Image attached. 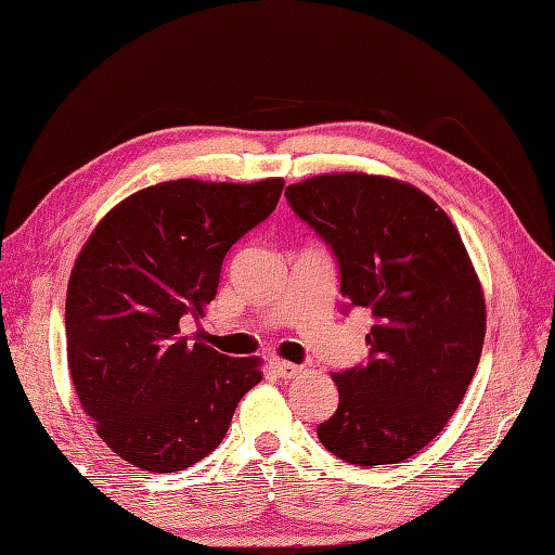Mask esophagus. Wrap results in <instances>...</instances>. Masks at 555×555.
I'll use <instances>...</instances> for the list:
<instances>
[{"mask_svg":"<svg viewBox=\"0 0 555 555\" xmlns=\"http://www.w3.org/2000/svg\"><path fill=\"white\" fill-rule=\"evenodd\" d=\"M274 371L279 377L284 379H291L302 373V365H296V363H286V361H274Z\"/></svg>","mask_w":555,"mask_h":555,"instance_id":"1","label":"esophagus"}]
</instances>
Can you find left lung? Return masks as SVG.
<instances>
[{"instance_id": "obj_1", "label": "left lung", "mask_w": 555, "mask_h": 555, "mask_svg": "<svg viewBox=\"0 0 555 555\" xmlns=\"http://www.w3.org/2000/svg\"><path fill=\"white\" fill-rule=\"evenodd\" d=\"M339 267L344 310L367 308V363L334 373L339 406L318 426L356 466L409 460L448 426L479 365L486 302L457 228L414 184L334 172L286 188Z\"/></svg>"}]
</instances>
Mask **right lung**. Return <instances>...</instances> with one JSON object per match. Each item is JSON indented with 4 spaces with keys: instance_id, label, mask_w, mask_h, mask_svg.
I'll use <instances>...</instances> for the list:
<instances>
[{
    "instance_id": "obj_1",
    "label": "right lung",
    "mask_w": 555,
    "mask_h": 555,
    "mask_svg": "<svg viewBox=\"0 0 555 555\" xmlns=\"http://www.w3.org/2000/svg\"><path fill=\"white\" fill-rule=\"evenodd\" d=\"M284 180H170L119 202L76 257L67 358L98 436L125 462L172 474L219 448L262 373L190 336L216 298L225 253L276 209Z\"/></svg>"
}]
</instances>
